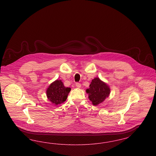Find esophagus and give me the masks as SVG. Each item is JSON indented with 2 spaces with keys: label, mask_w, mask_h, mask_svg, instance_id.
I'll list each match as a JSON object with an SVG mask.
<instances>
[{
  "label": "esophagus",
  "mask_w": 156,
  "mask_h": 156,
  "mask_svg": "<svg viewBox=\"0 0 156 156\" xmlns=\"http://www.w3.org/2000/svg\"><path fill=\"white\" fill-rule=\"evenodd\" d=\"M76 87H77V88H81V83H78V82H77V83H76Z\"/></svg>",
  "instance_id": "34e87169"
}]
</instances>
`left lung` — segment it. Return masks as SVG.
<instances>
[{
	"mask_svg": "<svg viewBox=\"0 0 156 156\" xmlns=\"http://www.w3.org/2000/svg\"><path fill=\"white\" fill-rule=\"evenodd\" d=\"M110 91L109 87L98 77L92 80L89 88L86 90L89 100L95 106L103 102L109 97Z\"/></svg>",
	"mask_w": 156,
	"mask_h": 156,
	"instance_id": "8db88e82",
	"label": "left lung"
}]
</instances>
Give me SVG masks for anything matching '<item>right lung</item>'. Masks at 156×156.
Segmentation results:
<instances>
[{
  "mask_svg": "<svg viewBox=\"0 0 156 156\" xmlns=\"http://www.w3.org/2000/svg\"><path fill=\"white\" fill-rule=\"evenodd\" d=\"M71 89L70 88L65 87L61 80H57L47 89V97L52 104L57 105L66 101Z\"/></svg>",
  "mask_w": 156,
  "mask_h": 156,
  "instance_id": "right-lung-1",
  "label": "right lung"
}]
</instances>
